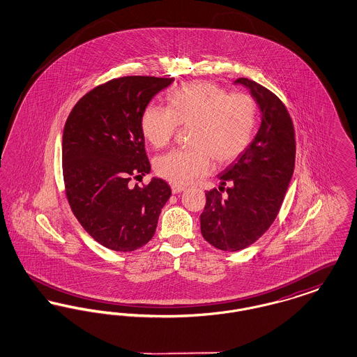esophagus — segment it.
I'll list each match as a JSON object with an SVG mask.
<instances>
[{
  "label": "esophagus",
  "mask_w": 357,
  "mask_h": 357,
  "mask_svg": "<svg viewBox=\"0 0 357 357\" xmlns=\"http://www.w3.org/2000/svg\"><path fill=\"white\" fill-rule=\"evenodd\" d=\"M183 190H185V187L176 186V185L171 186V191H172V194H179V192H182Z\"/></svg>",
  "instance_id": "34e87169"
}]
</instances>
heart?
<instances>
[{
    "mask_svg": "<svg viewBox=\"0 0 357 357\" xmlns=\"http://www.w3.org/2000/svg\"><path fill=\"white\" fill-rule=\"evenodd\" d=\"M257 108L252 96L231 93L208 82H192L171 93L169 109L150 105L142 116V132L155 149L170 144L178 124L188 127V150L158 158L155 170L172 185L182 186L204 176L211 167L233 162L249 146Z\"/></svg>",
    "mask_w": 357,
    "mask_h": 357,
    "instance_id": "b5f03b06",
    "label": "heart"
}]
</instances>
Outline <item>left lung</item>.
I'll use <instances>...</instances> for the list:
<instances>
[{
    "label": "left lung",
    "instance_id": "obj_1",
    "mask_svg": "<svg viewBox=\"0 0 357 357\" xmlns=\"http://www.w3.org/2000/svg\"><path fill=\"white\" fill-rule=\"evenodd\" d=\"M234 83L250 91L261 124L245 151L218 175L220 188L206 191L201 231L210 245L223 252L250 246L271 227L296 159L294 128L284 102L253 80L241 77ZM223 189L226 196L221 195Z\"/></svg>",
    "mask_w": 357,
    "mask_h": 357
}]
</instances>
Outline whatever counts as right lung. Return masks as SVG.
I'll use <instances>...</instances> for the list:
<instances>
[{"instance_id": "1", "label": "right lung", "mask_w": 357, "mask_h": 357, "mask_svg": "<svg viewBox=\"0 0 357 357\" xmlns=\"http://www.w3.org/2000/svg\"><path fill=\"white\" fill-rule=\"evenodd\" d=\"M174 77L126 76L84 95L69 114L63 134V174L70 208L85 231L115 252H132L155 234L171 188L150 174L142 116Z\"/></svg>"}]
</instances>
